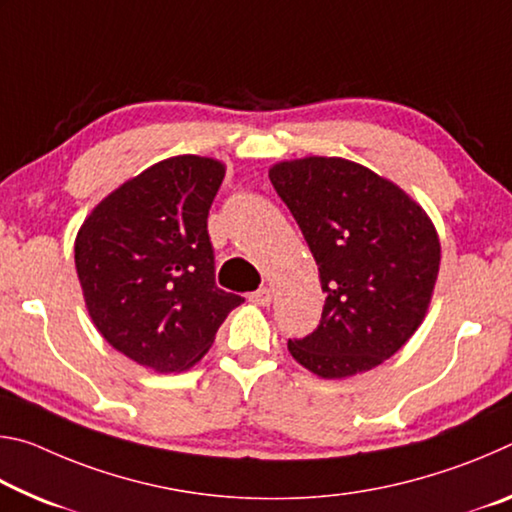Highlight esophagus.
Returning <instances> with one entry per match:
<instances>
[{
  "mask_svg": "<svg viewBox=\"0 0 512 512\" xmlns=\"http://www.w3.org/2000/svg\"><path fill=\"white\" fill-rule=\"evenodd\" d=\"M248 300L257 307H268V305H271V300H273V293H271V289L264 287V289H257V291L250 293Z\"/></svg>",
  "mask_w": 512,
  "mask_h": 512,
  "instance_id": "obj_1",
  "label": "esophagus"
}]
</instances>
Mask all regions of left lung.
Wrapping results in <instances>:
<instances>
[{
	"label": "left lung",
	"instance_id": "8db88e82",
	"mask_svg": "<svg viewBox=\"0 0 512 512\" xmlns=\"http://www.w3.org/2000/svg\"><path fill=\"white\" fill-rule=\"evenodd\" d=\"M268 178L327 293L320 325L289 341L291 357L323 379L377 368L427 316L440 268L436 225L393 180L345 158L284 160Z\"/></svg>",
	"mask_w": 512,
	"mask_h": 512
}]
</instances>
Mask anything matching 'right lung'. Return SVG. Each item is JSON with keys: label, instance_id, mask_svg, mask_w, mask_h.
I'll list each match as a JSON object with an SVG mask.
<instances>
[{"label": "right lung", "instance_id": "add662e5", "mask_svg": "<svg viewBox=\"0 0 512 512\" xmlns=\"http://www.w3.org/2000/svg\"><path fill=\"white\" fill-rule=\"evenodd\" d=\"M225 164L173 155L126 180L85 216L74 264L94 327L160 375L205 357L244 298L214 284L207 212Z\"/></svg>", "mask_w": 512, "mask_h": 512}]
</instances>
